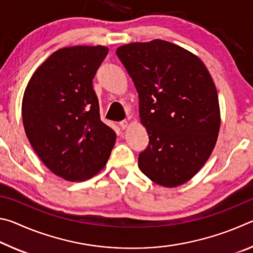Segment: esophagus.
<instances>
[{
	"label": "esophagus",
	"instance_id": "esophagus-1",
	"mask_svg": "<svg viewBox=\"0 0 253 253\" xmlns=\"http://www.w3.org/2000/svg\"><path fill=\"white\" fill-rule=\"evenodd\" d=\"M119 127L122 128V129H126L127 128V126H128V122L127 121H122V122H119Z\"/></svg>",
	"mask_w": 253,
	"mask_h": 253
}]
</instances>
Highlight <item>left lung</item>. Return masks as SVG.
I'll use <instances>...</instances> for the list:
<instances>
[{
    "label": "left lung",
    "mask_w": 253,
    "mask_h": 253,
    "mask_svg": "<svg viewBox=\"0 0 253 253\" xmlns=\"http://www.w3.org/2000/svg\"><path fill=\"white\" fill-rule=\"evenodd\" d=\"M116 54L134 81L149 137L138 168L160 185H181L215 146L220 109L212 77L196 55L164 40L122 45Z\"/></svg>",
    "instance_id": "left-lung-1"
}]
</instances>
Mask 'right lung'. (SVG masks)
<instances>
[{
  "label": "right lung",
  "instance_id": "right-lung-1",
  "mask_svg": "<svg viewBox=\"0 0 253 253\" xmlns=\"http://www.w3.org/2000/svg\"><path fill=\"white\" fill-rule=\"evenodd\" d=\"M108 54L101 45L55 51L38 68L25 88V134L51 172L67 181H84L105 168L116 134L101 122L92 87Z\"/></svg>",
  "mask_w": 253,
  "mask_h": 253
}]
</instances>
